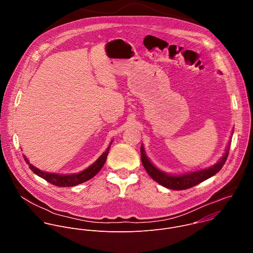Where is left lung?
I'll use <instances>...</instances> for the list:
<instances>
[{"label": "left lung", "mask_w": 253, "mask_h": 253, "mask_svg": "<svg viewBox=\"0 0 253 253\" xmlns=\"http://www.w3.org/2000/svg\"><path fill=\"white\" fill-rule=\"evenodd\" d=\"M140 154H141L142 165H143L147 173L154 180L158 182L159 184H161L162 186L171 189V190H185V189L194 187V186L202 183L203 181L207 180L208 178L216 174L217 172L222 169V167L224 166V164L228 158L229 147H228L225 155L222 157V159L213 167L207 169H202V170H198L195 172L186 173V174H182V175H170V174L165 173V172L161 171L160 169H158L147 158L143 146H141V148H140Z\"/></svg>", "instance_id": "1"}]
</instances>
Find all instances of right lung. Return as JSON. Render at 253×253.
<instances>
[{"mask_svg": "<svg viewBox=\"0 0 253 253\" xmlns=\"http://www.w3.org/2000/svg\"><path fill=\"white\" fill-rule=\"evenodd\" d=\"M111 144H112V142L109 145L106 151L98 158V160H96L95 163H93L86 169H84L79 173H75V174L63 175V174H57V173L44 172V171L38 169L35 167H33L31 164H29V162L27 161L26 158H25V162L29 165V169L34 173H36L38 176L43 178L44 180L47 181L48 183L58 186V187H72L75 185H78V184H81V183H84L85 181L91 179L93 176H95L98 173V171L102 169V167L104 166V164L106 162Z\"/></svg>", "mask_w": 253, "mask_h": 253, "instance_id": "1", "label": "right lung"}]
</instances>
